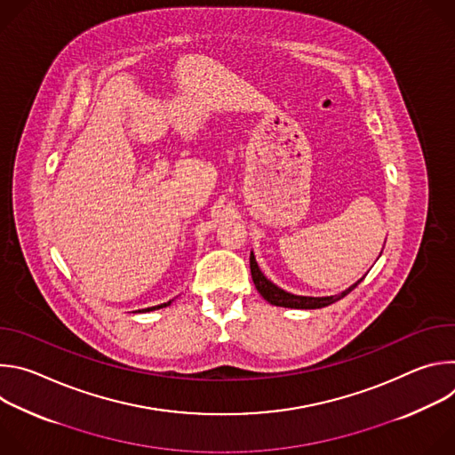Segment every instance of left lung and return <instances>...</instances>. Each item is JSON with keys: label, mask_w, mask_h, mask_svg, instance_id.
<instances>
[{"label": "left lung", "mask_w": 455, "mask_h": 455, "mask_svg": "<svg viewBox=\"0 0 455 455\" xmlns=\"http://www.w3.org/2000/svg\"><path fill=\"white\" fill-rule=\"evenodd\" d=\"M250 272H251V281L257 288V291L263 295L265 300H268L274 306H281V307H295V309H316V307H326L340 299H344L347 293H351L360 283L356 281L353 286H349L347 290L337 293V295H330V297H306V295H295L290 293L283 288H279L277 284H274L270 279H267V275L259 268L253 251H250Z\"/></svg>", "instance_id": "1"}]
</instances>
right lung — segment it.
I'll return each instance as SVG.
<instances>
[{
    "label": "right lung",
    "mask_w": 455,
    "mask_h": 455,
    "mask_svg": "<svg viewBox=\"0 0 455 455\" xmlns=\"http://www.w3.org/2000/svg\"><path fill=\"white\" fill-rule=\"evenodd\" d=\"M171 302H172V300H169V302H165V304H160V306H153V307H148V309H156V307H164V306H169ZM148 309H146V311H148Z\"/></svg>",
    "instance_id": "obj_1"
}]
</instances>
